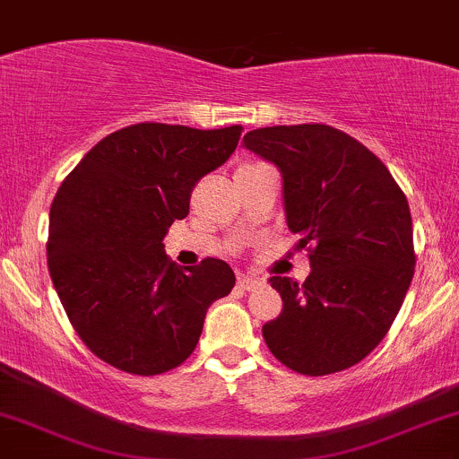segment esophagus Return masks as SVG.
<instances>
[{
	"label": "esophagus",
	"mask_w": 459,
	"mask_h": 459,
	"mask_svg": "<svg viewBox=\"0 0 459 459\" xmlns=\"http://www.w3.org/2000/svg\"><path fill=\"white\" fill-rule=\"evenodd\" d=\"M238 286L244 288V290H257L259 286H262V279L257 277H250V274H239L238 277Z\"/></svg>",
	"instance_id": "obj_1"
}]
</instances>
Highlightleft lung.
I'll use <instances>...</instances> for the list:
<instances>
[{"mask_svg": "<svg viewBox=\"0 0 459 459\" xmlns=\"http://www.w3.org/2000/svg\"><path fill=\"white\" fill-rule=\"evenodd\" d=\"M244 147L274 162L303 283L270 277L281 315L262 327L274 359L303 376L360 363L392 327L416 270L407 195L380 158L321 123L253 129Z\"/></svg>", "mask_w": 459, "mask_h": 459, "instance_id": "8db88e82", "label": "left lung"}]
</instances>
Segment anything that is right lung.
Returning a JSON list of instances; mask_svg holds the SVG:
<instances>
[{"label":"right lung","mask_w":459,"mask_h":459,"mask_svg":"<svg viewBox=\"0 0 459 459\" xmlns=\"http://www.w3.org/2000/svg\"><path fill=\"white\" fill-rule=\"evenodd\" d=\"M242 132L129 125L96 143L61 182L48 270L74 332L112 368L156 376L182 365L211 303L233 290L229 264L206 257L182 270L162 239L189 215L193 186L229 160Z\"/></svg>","instance_id":"1"}]
</instances>
